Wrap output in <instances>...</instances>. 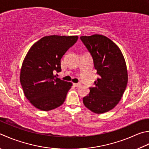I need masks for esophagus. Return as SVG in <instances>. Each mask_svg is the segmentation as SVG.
I'll return each mask as SVG.
<instances>
[{"label":"esophagus","instance_id":"1","mask_svg":"<svg viewBox=\"0 0 149 149\" xmlns=\"http://www.w3.org/2000/svg\"><path fill=\"white\" fill-rule=\"evenodd\" d=\"M73 85L75 87H79L81 86V84L80 83H74L73 84Z\"/></svg>","mask_w":149,"mask_h":149}]
</instances>
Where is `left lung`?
<instances>
[{
	"instance_id": "1",
	"label": "left lung",
	"mask_w": 149,
	"mask_h": 149,
	"mask_svg": "<svg viewBox=\"0 0 149 149\" xmlns=\"http://www.w3.org/2000/svg\"><path fill=\"white\" fill-rule=\"evenodd\" d=\"M80 39L93 59L99 77L89 94L83 97L87 109L103 113L113 109L126 89L128 74L126 63L120 49L109 38L102 35L82 36Z\"/></svg>"
}]
</instances>
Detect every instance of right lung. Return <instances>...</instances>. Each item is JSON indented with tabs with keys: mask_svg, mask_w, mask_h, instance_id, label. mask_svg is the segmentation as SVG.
Masks as SVG:
<instances>
[{
	"mask_svg": "<svg viewBox=\"0 0 149 149\" xmlns=\"http://www.w3.org/2000/svg\"><path fill=\"white\" fill-rule=\"evenodd\" d=\"M77 39V36H46L29 49L20 81L26 97L37 109L48 111L65 101L72 84L54 76V72L61 71V58Z\"/></svg>",
	"mask_w": 149,
	"mask_h": 149,
	"instance_id": "right-lung-1",
	"label": "right lung"
}]
</instances>
